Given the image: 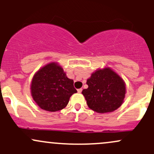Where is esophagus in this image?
I'll return each instance as SVG.
<instances>
[{
  "label": "esophagus",
  "mask_w": 154,
  "mask_h": 154,
  "mask_svg": "<svg viewBox=\"0 0 154 154\" xmlns=\"http://www.w3.org/2000/svg\"><path fill=\"white\" fill-rule=\"evenodd\" d=\"M82 90H83V89H82V88H81V89H78V92L81 93V92H82Z\"/></svg>",
  "instance_id": "1"
}]
</instances>
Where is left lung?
Returning <instances> with one entry per match:
<instances>
[{
	"label": "left lung",
	"mask_w": 154,
	"mask_h": 154,
	"mask_svg": "<svg viewBox=\"0 0 154 154\" xmlns=\"http://www.w3.org/2000/svg\"><path fill=\"white\" fill-rule=\"evenodd\" d=\"M87 89H83L90 109L100 113L112 112L123 103L126 88L123 79L110 68L98 70L87 79Z\"/></svg>",
	"instance_id": "obj_1"
}]
</instances>
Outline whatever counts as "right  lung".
I'll return each mask as SVG.
<instances>
[{"label":"right lung","mask_w":154,"mask_h":154,"mask_svg":"<svg viewBox=\"0 0 154 154\" xmlns=\"http://www.w3.org/2000/svg\"><path fill=\"white\" fill-rule=\"evenodd\" d=\"M31 94L41 108L55 112L63 109L77 90L73 80L68 79L63 69L51 63L35 74L31 83Z\"/></svg>","instance_id":"1"}]
</instances>
